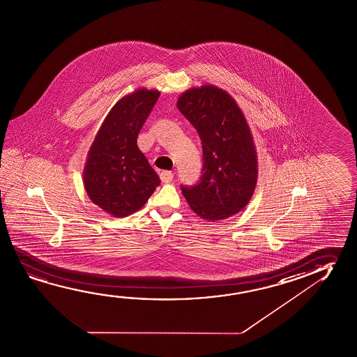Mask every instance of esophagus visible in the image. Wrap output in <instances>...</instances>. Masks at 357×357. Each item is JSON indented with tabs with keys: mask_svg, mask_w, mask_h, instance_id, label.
<instances>
[{
	"mask_svg": "<svg viewBox=\"0 0 357 357\" xmlns=\"http://www.w3.org/2000/svg\"><path fill=\"white\" fill-rule=\"evenodd\" d=\"M173 176H174V174L169 172V170H163L160 173V179H162L163 183H170V181H173Z\"/></svg>",
	"mask_w": 357,
	"mask_h": 357,
	"instance_id": "1",
	"label": "esophagus"
}]
</instances>
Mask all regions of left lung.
<instances>
[{
  "label": "left lung",
  "instance_id": "1",
  "mask_svg": "<svg viewBox=\"0 0 357 357\" xmlns=\"http://www.w3.org/2000/svg\"><path fill=\"white\" fill-rule=\"evenodd\" d=\"M176 107L197 129L203 148L200 181L181 187L188 204L208 222L238 214L257 181V149L239 105L227 91L204 84L183 92Z\"/></svg>",
  "mask_w": 357,
  "mask_h": 357
}]
</instances>
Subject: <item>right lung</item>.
Listing matches in <instances>:
<instances>
[{
  "label": "right lung",
  "instance_id": "obj_1",
  "mask_svg": "<svg viewBox=\"0 0 357 357\" xmlns=\"http://www.w3.org/2000/svg\"><path fill=\"white\" fill-rule=\"evenodd\" d=\"M158 89L137 88L112 107L88 151L83 185L92 203L124 218L139 211L160 184L137 146V137L158 100Z\"/></svg>",
  "mask_w": 357,
  "mask_h": 357
}]
</instances>
